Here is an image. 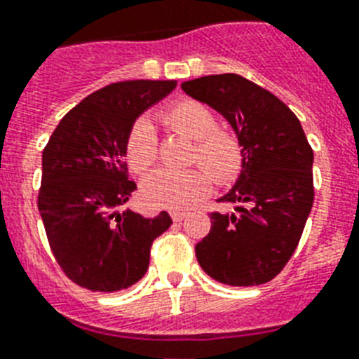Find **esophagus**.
<instances>
[{
    "label": "esophagus",
    "instance_id": "1",
    "mask_svg": "<svg viewBox=\"0 0 359 359\" xmlns=\"http://www.w3.org/2000/svg\"><path fill=\"white\" fill-rule=\"evenodd\" d=\"M171 218L173 222H182L186 218V212H180V210H171Z\"/></svg>",
    "mask_w": 359,
    "mask_h": 359
}]
</instances>
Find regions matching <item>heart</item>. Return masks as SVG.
<instances>
[{
  "instance_id": "b5f03b06",
  "label": "heart",
  "mask_w": 359,
  "mask_h": 359,
  "mask_svg": "<svg viewBox=\"0 0 359 359\" xmlns=\"http://www.w3.org/2000/svg\"><path fill=\"white\" fill-rule=\"evenodd\" d=\"M162 119L169 128L196 140L190 160L194 163L199 162L205 169H158L151 173L141 184V197L147 205L188 208L210 191L212 179L209 172L218 182H227L238 173L242 165V147L235 135L216 128V117L207 106L196 100H182L165 109ZM126 158L130 168L137 173L154 165L158 158V135L151 121H135L130 128L126 137Z\"/></svg>"
}]
</instances>
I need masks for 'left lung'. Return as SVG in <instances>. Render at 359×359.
<instances>
[{
    "label": "left lung",
    "mask_w": 359,
    "mask_h": 359,
    "mask_svg": "<svg viewBox=\"0 0 359 359\" xmlns=\"http://www.w3.org/2000/svg\"><path fill=\"white\" fill-rule=\"evenodd\" d=\"M188 97L225 117L242 147V169L210 214V233L196 245L212 279L233 287L268 283L294 253L313 207V151L300 121L276 95L238 74L184 81Z\"/></svg>",
    "instance_id": "left-lung-1"
}]
</instances>
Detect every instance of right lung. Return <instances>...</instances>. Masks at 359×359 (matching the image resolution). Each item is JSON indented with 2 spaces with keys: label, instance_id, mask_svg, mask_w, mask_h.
Here are the masks:
<instances>
[{
  "label": "right lung",
  "instance_id": "right-lung-1",
  "mask_svg": "<svg viewBox=\"0 0 359 359\" xmlns=\"http://www.w3.org/2000/svg\"><path fill=\"white\" fill-rule=\"evenodd\" d=\"M177 87L175 80L117 81L72 108L42 151L39 212L67 278L115 292L145 276L152 240L173 224L119 210L137 190L126 177V137L135 119Z\"/></svg>",
  "mask_w": 359,
  "mask_h": 359
}]
</instances>
